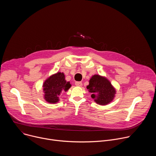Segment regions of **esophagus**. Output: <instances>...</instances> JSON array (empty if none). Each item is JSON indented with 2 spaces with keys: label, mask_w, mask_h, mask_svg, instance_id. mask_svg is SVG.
I'll return each mask as SVG.
<instances>
[{
  "label": "esophagus",
  "mask_w": 156,
  "mask_h": 156,
  "mask_svg": "<svg viewBox=\"0 0 156 156\" xmlns=\"http://www.w3.org/2000/svg\"><path fill=\"white\" fill-rule=\"evenodd\" d=\"M75 85L77 86L81 87V86H82L83 84H82V83L81 81H76V82H75Z\"/></svg>",
  "instance_id": "1"
}]
</instances>
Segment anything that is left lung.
Masks as SVG:
<instances>
[{"mask_svg":"<svg viewBox=\"0 0 156 156\" xmlns=\"http://www.w3.org/2000/svg\"><path fill=\"white\" fill-rule=\"evenodd\" d=\"M86 87L91 93V98L99 105L109 104L116 94L115 89L109 80L99 75H94L91 78Z\"/></svg>","mask_w":156,"mask_h":156,"instance_id":"8db88e82","label":"left lung"}]
</instances>
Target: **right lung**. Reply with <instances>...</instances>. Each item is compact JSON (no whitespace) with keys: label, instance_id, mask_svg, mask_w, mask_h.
<instances>
[{"label":"right lung","instance_id":"obj_1","mask_svg":"<svg viewBox=\"0 0 156 156\" xmlns=\"http://www.w3.org/2000/svg\"><path fill=\"white\" fill-rule=\"evenodd\" d=\"M72 86L69 81L65 80L63 73L57 72L49 76L43 83L44 98L50 104L59 101V96L62 92H66Z\"/></svg>","mask_w":156,"mask_h":156}]
</instances>
